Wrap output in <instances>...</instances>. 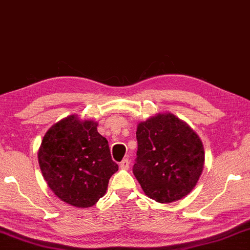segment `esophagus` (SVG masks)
<instances>
[{
  "mask_svg": "<svg viewBox=\"0 0 250 250\" xmlns=\"http://www.w3.org/2000/svg\"><path fill=\"white\" fill-rule=\"evenodd\" d=\"M129 167H130V161L128 159L122 160L120 162V168H122V170H128Z\"/></svg>",
  "mask_w": 250,
  "mask_h": 250,
  "instance_id": "obj_1",
  "label": "esophagus"
}]
</instances>
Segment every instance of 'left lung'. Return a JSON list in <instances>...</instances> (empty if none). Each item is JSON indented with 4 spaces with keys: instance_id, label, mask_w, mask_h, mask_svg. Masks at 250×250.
I'll return each instance as SVG.
<instances>
[{
    "instance_id": "left-lung-1",
    "label": "left lung",
    "mask_w": 250,
    "mask_h": 250,
    "mask_svg": "<svg viewBox=\"0 0 250 250\" xmlns=\"http://www.w3.org/2000/svg\"><path fill=\"white\" fill-rule=\"evenodd\" d=\"M137 140L133 174L146 196L168 204L192 192L205 152L191 126L171 112L158 113L139 122Z\"/></svg>"
}]
</instances>
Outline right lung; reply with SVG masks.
<instances>
[{
    "label": "right lung",
    "mask_w": 250,
    "mask_h": 250,
    "mask_svg": "<svg viewBox=\"0 0 250 250\" xmlns=\"http://www.w3.org/2000/svg\"><path fill=\"white\" fill-rule=\"evenodd\" d=\"M98 122L70 115L53 125L39 150V163L48 188L75 207H91L103 197L118 171Z\"/></svg>",
    "instance_id": "obj_1"
}]
</instances>
